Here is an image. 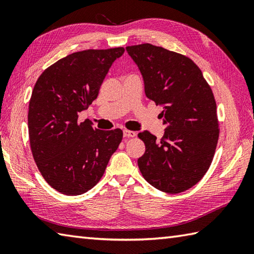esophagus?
Segmentation results:
<instances>
[{"mask_svg": "<svg viewBox=\"0 0 254 254\" xmlns=\"http://www.w3.org/2000/svg\"><path fill=\"white\" fill-rule=\"evenodd\" d=\"M123 136H124V137H135V136H136V132L128 131V130H124V131H123Z\"/></svg>", "mask_w": 254, "mask_h": 254, "instance_id": "34e87169", "label": "esophagus"}]
</instances>
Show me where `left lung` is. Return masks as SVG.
<instances>
[{
    "label": "left lung",
    "mask_w": 254,
    "mask_h": 254,
    "mask_svg": "<svg viewBox=\"0 0 254 254\" xmlns=\"http://www.w3.org/2000/svg\"><path fill=\"white\" fill-rule=\"evenodd\" d=\"M144 79L145 95L164 107V136L138 133L145 153L137 159L149 185L176 194L206 174L218 141L216 101L201 69L191 59L150 44L126 48Z\"/></svg>",
    "instance_id": "left-lung-1"
}]
</instances>
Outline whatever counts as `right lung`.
<instances>
[{"label": "right lung", "mask_w": 254, "mask_h": 254, "mask_svg": "<svg viewBox=\"0 0 254 254\" xmlns=\"http://www.w3.org/2000/svg\"><path fill=\"white\" fill-rule=\"evenodd\" d=\"M124 48L74 52L45 69L28 111L31 153L49 185L65 195L94 188L122 141L120 128L102 131L78 113L87 109Z\"/></svg>", "instance_id": "right-lung-1"}]
</instances>
